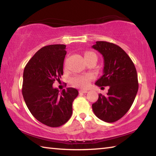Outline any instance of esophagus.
Wrapping results in <instances>:
<instances>
[{
  "label": "esophagus",
  "instance_id": "1",
  "mask_svg": "<svg viewBox=\"0 0 156 156\" xmlns=\"http://www.w3.org/2000/svg\"><path fill=\"white\" fill-rule=\"evenodd\" d=\"M88 91L87 90H85V89H80V90H79V93H82V94H86L87 93Z\"/></svg>",
  "mask_w": 156,
  "mask_h": 156
}]
</instances>
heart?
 Wrapping results in <instances>:
<instances>
[{"label":"heart","instance_id":"b5f03b06","mask_svg":"<svg viewBox=\"0 0 156 156\" xmlns=\"http://www.w3.org/2000/svg\"><path fill=\"white\" fill-rule=\"evenodd\" d=\"M89 56H94L96 58V55L92 51H87L84 53V58ZM94 76L90 73L76 75L73 76L70 79V83L73 87L78 88H86L89 85L90 82L93 80Z\"/></svg>","mask_w":156,"mask_h":156}]
</instances>
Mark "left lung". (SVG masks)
Wrapping results in <instances>:
<instances>
[{
    "label": "left lung",
    "mask_w": 156,
    "mask_h": 156,
    "mask_svg": "<svg viewBox=\"0 0 156 156\" xmlns=\"http://www.w3.org/2000/svg\"><path fill=\"white\" fill-rule=\"evenodd\" d=\"M92 48L104 58L103 75L95 84L109 88L107 95H98L92 109L99 119L114 122L126 114L136 96L138 80L135 65L127 54L113 43L97 41Z\"/></svg>",
    "instance_id": "left-lung-1"
}]
</instances>
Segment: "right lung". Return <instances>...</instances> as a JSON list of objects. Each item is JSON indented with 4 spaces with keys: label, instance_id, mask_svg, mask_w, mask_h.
<instances>
[{
    "label": "right lung",
    "instance_id": "right-lung-1",
    "mask_svg": "<svg viewBox=\"0 0 156 156\" xmlns=\"http://www.w3.org/2000/svg\"><path fill=\"white\" fill-rule=\"evenodd\" d=\"M65 44L42 47L26 65L23 72V98L36 120L51 127H58L69 120L72 102L78 95L72 87L59 92L53 87L55 80L63 74L67 51Z\"/></svg>",
    "mask_w": 156,
    "mask_h": 156
}]
</instances>
